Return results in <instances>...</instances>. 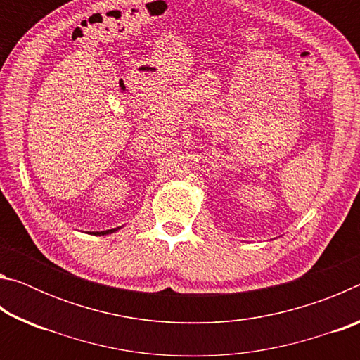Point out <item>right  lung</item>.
Instances as JSON below:
<instances>
[{
	"label": "right lung",
	"mask_w": 360,
	"mask_h": 360,
	"mask_svg": "<svg viewBox=\"0 0 360 360\" xmlns=\"http://www.w3.org/2000/svg\"><path fill=\"white\" fill-rule=\"evenodd\" d=\"M114 230H115V229H112V230H106V231H98V233H96V235H106V233H112Z\"/></svg>",
	"instance_id": "add662e5"
}]
</instances>
